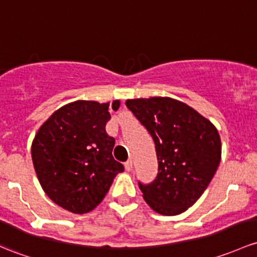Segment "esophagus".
I'll list each match as a JSON object with an SVG mask.
<instances>
[{
  "instance_id": "1",
  "label": "esophagus",
  "mask_w": 257,
  "mask_h": 257,
  "mask_svg": "<svg viewBox=\"0 0 257 257\" xmlns=\"http://www.w3.org/2000/svg\"><path fill=\"white\" fill-rule=\"evenodd\" d=\"M124 167H125L126 171H131V170L133 169V161L128 160L125 164H124Z\"/></svg>"
}]
</instances>
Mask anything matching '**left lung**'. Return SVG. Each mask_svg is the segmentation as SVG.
Wrapping results in <instances>:
<instances>
[{"instance_id": "left-lung-1", "label": "left lung", "mask_w": 257, "mask_h": 257, "mask_svg": "<svg viewBox=\"0 0 257 257\" xmlns=\"http://www.w3.org/2000/svg\"><path fill=\"white\" fill-rule=\"evenodd\" d=\"M125 106L155 143L158 176L139 182L145 202L163 215H177L203 194L219 166L220 137L207 118L170 97L128 99Z\"/></svg>"}]
</instances>
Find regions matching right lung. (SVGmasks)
<instances>
[{"mask_svg": "<svg viewBox=\"0 0 257 257\" xmlns=\"http://www.w3.org/2000/svg\"><path fill=\"white\" fill-rule=\"evenodd\" d=\"M119 103L72 102L55 110L36 134L32 160L38 180L51 201L69 212H91L124 171L112 155L114 138L106 132L109 109Z\"/></svg>", "mask_w": 257, "mask_h": 257, "instance_id": "add662e5", "label": "right lung"}]
</instances>
